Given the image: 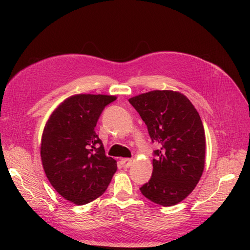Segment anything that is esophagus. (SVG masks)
<instances>
[{
	"instance_id": "34e87169",
	"label": "esophagus",
	"mask_w": 250,
	"mask_h": 250,
	"mask_svg": "<svg viewBox=\"0 0 250 250\" xmlns=\"http://www.w3.org/2000/svg\"><path fill=\"white\" fill-rule=\"evenodd\" d=\"M121 164L123 165V167L129 168L132 165V161L130 160V158H122V160H121Z\"/></svg>"
}]
</instances>
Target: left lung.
<instances>
[{
  "label": "left lung",
  "instance_id": "1",
  "mask_svg": "<svg viewBox=\"0 0 250 250\" xmlns=\"http://www.w3.org/2000/svg\"><path fill=\"white\" fill-rule=\"evenodd\" d=\"M129 103L140 113L154 151L152 176L140 190L163 207L183 201L202 175L206 134L198 111L188 98L174 90H151L132 97Z\"/></svg>",
  "mask_w": 250,
  "mask_h": 250
}]
</instances>
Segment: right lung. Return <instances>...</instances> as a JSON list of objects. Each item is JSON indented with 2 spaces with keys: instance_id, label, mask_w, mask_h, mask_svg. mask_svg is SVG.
Returning a JSON list of instances; mask_svg holds the SVG:
<instances>
[{
  "instance_id": "add662e5",
  "label": "right lung",
  "mask_w": 250,
  "mask_h": 250,
  "mask_svg": "<svg viewBox=\"0 0 250 250\" xmlns=\"http://www.w3.org/2000/svg\"><path fill=\"white\" fill-rule=\"evenodd\" d=\"M107 95H74L60 103L43 128L42 167L56 192L77 206L97 199L106 190L117 162L105 155L95 127L107 104Z\"/></svg>"
}]
</instances>
